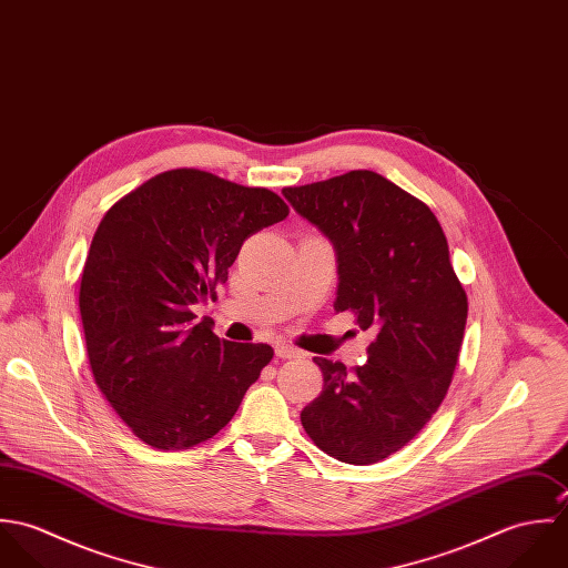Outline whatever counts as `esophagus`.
I'll return each instance as SVG.
<instances>
[{
  "label": "esophagus",
  "instance_id": "34e87169",
  "mask_svg": "<svg viewBox=\"0 0 568 568\" xmlns=\"http://www.w3.org/2000/svg\"><path fill=\"white\" fill-rule=\"evenodd\" d=\"M275 354L280 356V358H300V349L297 347H293V345H288V343H277L275 345Z\"/></svg>",
  "mask_w": 568,
  "mask_h": 568
}]
</instances>
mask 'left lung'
Listing matches in <instances>:
<instances>
[{
	"mask_svg": "<svg viewBox=\"0 0 568 568\" xmlns=\"http://www.w3.org/2000/svg\"><path fill=\"white\" fill-rule=\"evenodd\" d=\"M282 194L334 248V311L374 334L354 372L315 356L324 392L304 406L302 424L338 462H383L424 428L457 365L468 297L446 236L422 201L372 170Z\"/></svg>",
	"mask_w": 568,
	"mask_h": 568,
	"instance_id": "8db88e82",
	"label": "left lung"
}]
</instances>
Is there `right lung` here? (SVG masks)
I'll use <instances>...</instances> for the list:
<instances>
[{
  "instance_id": "1",
  "label": "right lung",
  "mask_w": 568,
  "mask_h": 568,
  "mask_svg": "<svg viewBox=\"0 0 568 568\" xmlns=\"http://www.w3.org/2000/svg\"><path fill=\"white\" fill-rule=\"evenodd\" d=\"M286 216L271 190L181 168L100 221L79 297L87 354L104 398L149 446L214 437L273 358L266 343L219 338L192 308L214 300L251 234Z\"/></svg>"
}]
</instances>
